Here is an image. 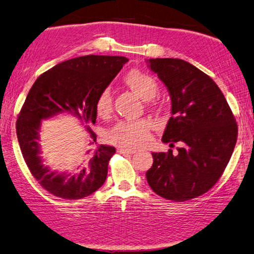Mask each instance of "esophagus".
Returning <instances> with one entry per match:
<instances>
[{
	"label": "esophagus",
	"instance_id": "1",
	"mask_svg": "<svg viewBox=\"0 0 254 254\" xmlns=\"http://www.w3.org/2000/svg\"><path fill=\"white\" fill-rule=\"evenodd\" d=\"M118 150L120 153H128V154H133L136 152V150L133 149V147H126V146H120Z\"/></svg>",
	"mask_w": 254,
	"mask_h": 254
}]
</instances>
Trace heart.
<instances>
[{
	"instance_id": "b5f03b06",
	"label": "heart",
	"mask_w": 254,
	"mask_h": 254,
	"mask_svg": "<svg viewBox=\"0 0 254 254\" xmlns=\"http://www.w3.org/2000/svg\"><path fill=\"white\" fill-rule=\"evenodd\" d=\"M127 85L143 100H151L158 94L159 85L153 76L146 73L132 70L124 77ZM96 112L101 117L108 115L112 110L111 90L105 87L100 92L95 102ZM151 122L146 120L123 121L118 123L108 133L110 141L124 146H140L150 140Z\"/></svg>"
}]
</instances>
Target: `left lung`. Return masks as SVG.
<instances>
[{"label":"left lung","instance_id":"obj_1","mask_svg":"<svg viewBox=\"0 0 254 254\" xmlns=\"http://www.w3.org/2000/svg\"><path fill=\"white\" fill-rule=\"evenodd\" d=\"M171 98V114L162 142L181 143L178 154L153 152L146 180L156 194L187 201L214 186L227 167L237 143L238 126L215 82L180 59H150Z\"/></svg>","mask_w":254,"mask_h":254}]
</instances>
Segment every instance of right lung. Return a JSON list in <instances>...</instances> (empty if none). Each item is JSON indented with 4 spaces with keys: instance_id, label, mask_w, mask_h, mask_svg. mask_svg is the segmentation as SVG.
<instances>
[{
    "instance_id": "obj_1",
    "label": "right lung",
    "mask_w": 254,
    "mask_h": 254,
    "mask_svg": "<svg viewBox=\"0 0 254 254\" xmlns=\"http://www.w3.org/2000/svg\"><path fill=\"white\" fill-rule=\"evenodd\" d=\"M127 61L124 57L109 55L71 59L44 72L32 85L17 117L16 134L30 172L51 194L76 200L95 192L107 180L115 147L99 144L89 150L76 173L53 171L41 156L42 121L72 115L89 132V144H96V134L90 128L96 121V99Z\"/></svg>"
}]
</instances>
